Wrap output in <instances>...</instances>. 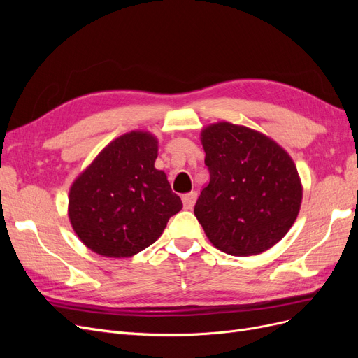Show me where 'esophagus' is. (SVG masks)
Returning a JSON list of instances; mask_svg holds the SVG:
<instances>
[{
	"mask_svg": "<svg viewBox=\"0 0 358 358\" xmlns=\"http://www.w3.org/2000/svg\"><path fill=\"white\" fill-rule=\"evenodd\" d=\"M196 200H197V192L196 191H191L188 194H185V196H182V203H183V208L185 209H192L194 204H196Z\"/></svg>",
	"mask_w": 358,
	"mask_h": 358,
	"instance_id": "esophagus-1",
	"label": "esophagus"
}]
</instances>
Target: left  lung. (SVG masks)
Returning a JSON list of instances; mask_svg holds the SVG:
<instances>
[{"label":"left lung","mask_w":358,"mask_h":358,"mask_svg":"<svg viewBox=\"0 0 358 358\" xmlns=\"http://www.w3.org/2000/svg\"><path fill=\"white\" fill-rule=\"evenodd\" d=\"M209 183L194 208L220 251L248 257L288 233L301 203V183L285 150L251 128L218 122L203 129Z\"/></svg>","instance_id":"left-lung-1"}]
</instances>
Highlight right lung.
Returning a JSON list of instances; mask_svg holds the SVG:
<instances>
[{
  "label": "right lung",
  "instance_id": "add662e5",
  "mask_svg": "<svg viewBox=\"0 0 358 358\" xmlns=\"http://www.w3.org/2000/svg\"><path fill=\"white\" fill-rule=\"evenodd\" d=\"M157 143L142 131L117 137L74 180L69 216L76 234L94 252L125 258L143 251L182 209L166 173L154 167Z\"/></svg>",
  "mask_w": 358,
  "mask_h": 358
}]
</instances>
